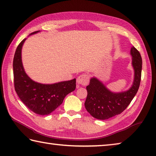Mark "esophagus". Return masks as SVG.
<instances>
[{"mask_svg":"<svg viewBox=\"0 0 156 156\" xmlns=\"http://www.w3.org/2000/svg\"><path fill=\"white\" fill-rule=\"evenodd\" d=\"M89 76L88 75H81L76 78V83L79 85L86 86L89 83Z\"/></svg>","mask_w":156,"mask_h":156,"instance_id":"esophagus-1","label":"esophagus"}]
</instances>
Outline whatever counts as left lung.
<instances>
[{
  "label": "left lung",
  "mask_w": 156,
  "mask_h": 156,
  "mask_svg": "<svg viewBox=\"0 0 156 156\" xmlns=\"http://www.w3.org/2000/svg\"><path fill=\"white\" fill-rule=\"evenodd\" d=\"M132 66L134 71L132 86L126 91L114 92L109 90L99 79L93 76L86 86L88 92L85 108L94 118L105 120L120 114L127 108L138 92L140 83L142 57L134 46L130 50Z\"/></svg>",
  "instance_id": "left-lung-1"
}]
</instances>
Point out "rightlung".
I'll list each match as a JSON object with an SVG mask.
<instances>
[{
	"instance_id": "1",
	"label": "right lung",
	"mask_w": 156,
	"mask_h": 156,
	"mask_svg": "<svg viewBox=\"0 0 156 156\" xmlns=\"http://www.w3.org/2000/svg\"><path fill=\"white\" fill-rule=\"evenodd\" d=\"M35 31L29 35L37 34ZM27 38L19 44L13 62L16 93L30 110L40 115H48L62 104L65 97L76 88V79L45 84L32 80L27 75L22 62V48Z\"/></svg>"
}]
</instances>
